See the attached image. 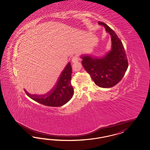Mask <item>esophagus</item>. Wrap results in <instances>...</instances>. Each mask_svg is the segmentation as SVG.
Segmentation results:
<instances>
[{
    "mask_svg": "<svg viewBox=\"0 0 150 150\" xmlns=\"http://www.w3.org/2000/svg\"><path fill=\"white\" fill-rule=\"evenodd\" d=\"M79 59L77 56H74L72 59V63H76L79 61Z\"/></svg>",
    "mask_w": 150,
    "mask_h": 150,
    "instance_id": "1",
    "label": "esophagus"
}]
</instances>
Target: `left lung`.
Segmentation results:
<instances>
[{"label": "left lung", "mask_w": 150, "mask_h": 150, "mask_svg": "<svg viewBox=\"0 0 150 150\" xmlns=\"http://www.w3.org/2000/svg\"><path fill=\"white\" fill-rule=\"evenodd\" d=\"M98 23L110 34L111 49L101 57L84 55L81 58L84 68L95 83L100 87L108 88L121 81L128 69V62L123 45L114 30L105 23Z\"/></svg>", "instance_id": "left-lung-1"}]
</instances>
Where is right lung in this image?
Instances as JSON below:
<instances>
[{
	"label": "right lung",
	"mask_w": 150,
	"mask_h": 150,
	"mask_svg": "<svg viewBox=\"0 0 150 150\" xmlns=\"http://www.w3.org/2000/svg\"><path fill=\"white\" fill-rule=\"evenodd\" d=\"M72 67L69 62L60 74L55 86L47 94L32 95L25 89L26 94L36 102L45 106L59 107L64 105L72 98L73 88L71 84Z\"/></svg>",
	"instance_id": "right-lung-1"
}]
</instances>
